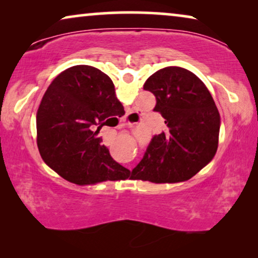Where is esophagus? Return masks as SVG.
Returning <instances> with one entry per match:
<instances>
[{
    "mask_svg": "<svg viewBox=\"0 0 258 258\" xmlns=\"http://www.w3.org/2000/svg\"><path fill=\"white\" fill-rule=\"evenodd\" d=\"M130 115H132V114L125 115L124 117H123V122H128V124H134V122L132 121V119H130Z\"/></svg>",
    "mask_w": 258,
    "mask_h": 258,
    "instance_id": "34e87169",
    "label": "esophagus"
}]
</instances>
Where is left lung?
I'll list each match as a JSON object with an SVG mask.
<instances>
[{
  "label": "left lung",
  "mask_w": 258,
  "mask_h": 258,
  "mask_svg": "<svg viewBox=\"0 0 258 258\" xmlns=\"http://www.w3.org/2000/svg\"><path fill=\"white\" fill-rule=\"evenodd\" d=\"M143 88L156 97L165 130L155 135L135 179L177 183L195 176L213 160L218 147L221 116L210 91L195 74L181 67L157 70Z\"/></svg>",
  "instance_id": "1"
}]
</instances>
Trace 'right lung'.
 Wrapping results in <instances>:
<instances>
[{"instance_id": "add662e5", "label": "right lung", "mask_w": 258, "mask_h": 258, "mask_svg": "<svg viewBox=\"0 0 258 258\" xmlns=\"http://www.w3.org/2000/svg\"><path fill=\"white\" fill-rule=\"evenodd\" d=\"M119 108L123 105L114 83L100 69H66L45 90L36 112L42 160L61 177L80 185L128 178L130 170L114 161L97 136Z\"/></svg>"}]
</instances>
